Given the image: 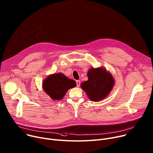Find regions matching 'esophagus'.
Returning a JSON list of instances; mask_svg holds the SVG:
<instances>
[{"mask_svg": "<svg viewBox=\"0 0 153 153\" xmlns=\"http://www.w3.org/2000/svg\"><path fill=\"white\" fill-rule=\"evenodd\" d=\"M76 86L79 87L80 86V81L79 80H76Z\"/></svg>", "mask_w": 153, "mask_h": 153, "instance_id": "34e87169", "label": "esophagus"}]
</instances>
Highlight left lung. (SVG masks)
I'll return each instance as SVG.
<instances>
[{
    "mask_svg": "<svg viewBox=\"0 0 153 153\" xmlns=\"http://www.w3.org/2000/svg\"><path fill=\"white\" fill-rule=\"evenodd\" d=\"M88 79L81 84L89 99L99 102L106 97L111 91L114 80L110 72L102 67L91 68L88 72Z\"/></svg>",
    "mask_w": 153,
    "mask_h": 153,
    "instance_id": "1",
    "label": "left lung"
}]
</instances>
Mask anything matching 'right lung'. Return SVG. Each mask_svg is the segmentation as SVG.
<instances>
[{"instance_id": "add662e5", "label": "right lung", "mask_w": 153, "mask_h": 153, "mask_svg": "<svg viewBox=\"0 0 153 153\" xmlns=\"http://www.w3.org/2000/svg\"><path fill=\"white\" fill-rule=\"evenodd\" d=\"M76 82L61 73L50 75L43 81L42 86L44 91L53 100H61L67 91L75 87Z\"/></svg>"}]
</instances>
